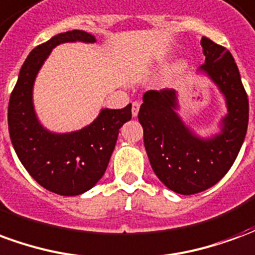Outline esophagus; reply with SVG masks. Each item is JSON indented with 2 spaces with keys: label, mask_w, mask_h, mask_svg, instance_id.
I'll use <instances>...</instances> for the list:
<instances>
[{
  "label": "esophagus",
  "mask_w": 255,
  "mask_h": 255,
  "mask_svg": "<svg viewBox=\"0 0 255 255\" xmlns=\"http://www.w3.org/2000/svg\"><path fill=\"white\" fill-rule=\"evenodd\" d=\"M139 108H140V102H138V101H135V102H132V116L133 117L138 116Z\"/></svg>",
  "instance_id": "34e87169"
}]
</instances>
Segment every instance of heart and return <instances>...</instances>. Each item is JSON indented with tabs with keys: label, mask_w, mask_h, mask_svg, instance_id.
I'll return each instance as SVG.
<instances>
[{
	"label": "heart",
	"mask_w": 255,
	"mask_h": 255,
	"mask_svg": "<svg viewBox=\"0 0 255 255\" xmlns=\"http://www.w3.org/2000/svg\"><path fill=\"white\" fill-rule=\"evenodd\" d=\"M186 67H187V63H186L184 60H180V61H179L176 65V71L177 72H182V71H184V69H186Z\"/></svg>",
	"instance_id": "heart-1"
}]
</instances>
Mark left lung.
I'll return each instance as SVG.
<instances>
[{
    "label": "left lung",
    "mask_w": 255,
    "mask_h": 255,
    "mask_svg": "<svg viewBox=\"0 0 255 255\" xmlns=\"http://www.w3.org/2000/svg\"><path fill=\"white\" fill-rule=\"evenodd\" d=\"M201 46L205 64L198 72L219 87L227 105L220 132L198 136L177 115V91L172 89L146 91L138 113L153 171L166 187L182 195L205 191L224 177L239 154L249 124V100L232 54L206 36Z\"/></svg>",
    "instance_id": "8db88e82"
}]
</instances>
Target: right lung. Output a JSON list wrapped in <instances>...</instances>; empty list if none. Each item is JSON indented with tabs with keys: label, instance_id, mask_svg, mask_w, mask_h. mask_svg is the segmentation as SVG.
Returning a JSON list of instances; mask_svg holds the SVG:
<instances>
[{
	"label": "right lung",
	"instance_id": "obj_1",
	"mask_svg": "<svg viewBox=\"0 0 255 255\" xmlns=\"http://www.w3.org/2000/svg\"><path fill=\"white\" fill-rule=\"evenodd\" d=\"M67 42L95 43L94 35L72 30L54 35L25 58L10 94L8 126L13 149L27 172L42 187L58 195L89 191L104 176L116 146L119 129L131 120V104L101 109L94 122L72 132H52L36 116L32 90L36 75L56 46Z\"/></svg>",
	"mask_w": 255,
	"mask_h": 255
}]
</instances>
